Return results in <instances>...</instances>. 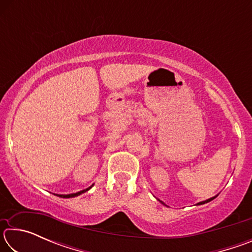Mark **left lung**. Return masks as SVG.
Segmentation results:
<instances>
[{
  "mask_svg": "<svg viewBox=\"0 0 252 252\" xmlns=\"http://www.w3.org/2000/svg\"><path fill=\"white\" fill-rule=\"evenodd\" d=\"M216 197H217V195H216ZM216 197H212V198H210V199H208V200H204V201H201V202H199V203H197L198 204V206H199V204H204V203H207V202H210L211 201V200H213V199H215ZM162 204H164L163 202H162V201H160Z\"/></svg>",
  "mask_w": 252,
  "mask_h": 252,
  "instance_id": "1",
  "label": "left lung"
}]
</instances>
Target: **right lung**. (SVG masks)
Masks as SVG:
<instances>
[{"instance_id":"1","label":"right lung","mask_w":252,"mask_h":252,"mask_svg":"<svg viewBox=\"0 0 252 252\" xmlns=\"http://www.w3.org/2000/svg\"><path fill=\"white\" fill-rule=\"evenodd\" d=\"M92 187H93V185H92L91 187L87 188V189H84V190H82V191H79V192H76V193H71V194H55V195H59L60 198H74V197H78V195L82 194V193H84V192H87V191L90 190Z\"/></svg>"}]
</instances>
